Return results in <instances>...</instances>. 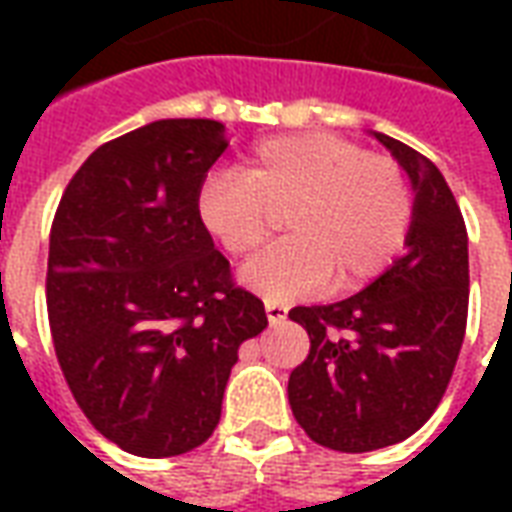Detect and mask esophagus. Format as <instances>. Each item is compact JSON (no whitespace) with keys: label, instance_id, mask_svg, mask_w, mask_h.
I'll list each match as a JSON object with an SVG mask.
<instances>
[{"label":"esophagus","instance_id":"1","mask_svg":"<svg viewBox=\"0 0 512 512\" xmlns=\"http://www.w3.org/2000/svg\"><path fill=\"white\" fill-rule=\"evenodd\" d=\"M266 318L271 326H277V323H282L288 318V310H285L282 304H266Z\"/></svg>","mask_w":512,"mask_h":512}]
</instances>
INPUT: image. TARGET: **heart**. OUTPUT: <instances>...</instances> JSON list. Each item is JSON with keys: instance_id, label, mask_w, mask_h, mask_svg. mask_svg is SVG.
Instances as JSON below:
<instances>
[{"instance_id": "obj_1", "label": "heart", "mask_w": 512, "mask_h": 512, "mask_svg": "<svg viewBox=\"0 0 512 512\" xmlns=\"http://www.w3.org/2000/svg\"><path fill=\"white\" fill-rule=\"evenodd\" d=\"M197 216L230 257L266 241L282 216L285 235L241 268V282L268 304L356 290L392 266L406 246L414 194L386 153L326 134L301 131L260 139L241 172H213L197 191Z\"/></svg>"}]
</instances>
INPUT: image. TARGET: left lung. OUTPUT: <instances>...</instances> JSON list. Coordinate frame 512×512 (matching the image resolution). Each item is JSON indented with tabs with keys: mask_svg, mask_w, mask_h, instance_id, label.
I'll return each instance as SVG.
<instances>
[{
	"mask_svg": "<svg viewBox=\"0 0 512 512\" xmlns=\"http://www.w3.org/2000/svg\"><path fill=\"white\" fill-rule=\"evenodd\" d=\"M376 136L417 191L406 255L351 299L288 312L310 334L288 381L293 417L337 452L381 450L428 422L469 315V235L447 180L414 147Z\"/></svg>",
	"mask_w": 512,
	"mask_h": 512,
	"instance_id": "obj_1",
	"label": "left lung"
}]
</instances>
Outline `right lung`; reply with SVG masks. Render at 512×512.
I'll return each mask as SVG.
<instances>
[{"instance_id":"obj_1","label":"right lung","mask_w":512,"mask_h":512,"mask_svg":"<svg viewBox=\"0 0 512 512\" xmlns=\"http://www.w3.org/2000/svg\"><path fill=\"white\" fill-rule=\"evenodd\" d=\"M224 147L216 120L128 131L76 169L51 222L54 354L84 417L131 455L211 439L238 348L268 323L197 216Z\"/></svg>"}]
</instances>
